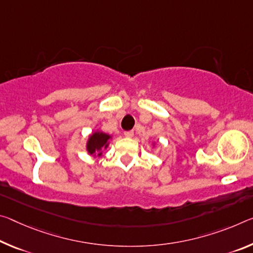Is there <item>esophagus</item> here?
Masks as SVG:
<instances>
[{
  "instance_id": "1",
  "label": "esophagus",
  "mask_w": 253,
  "mask_h": 253,
  "mask_svg": "<svg viewBox=\"0 0 253 253\" xmlns=\"http://www.w3.org/2000/svg\"><path fill=\"white\" fill-rule=\"evenodd\" d=\"M124 135H125V137H127V138H131L134 136V131L133 130L125 131V133H124Z\"/></svg>"
}]
</instances>
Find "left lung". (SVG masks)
<instances>
[{
	"mask_svg": "<svg viewBox=\"0 0 253 253\" xmlns=\"http://www.w3.org/2000/svg\"><path fill=\"white\" fill-rule=\"evenodd\" d=\"M155 144H156V143H155V142H153V143H152V145H153V147H154V146H155Z\"/></svg>",
	"mask_w": 253,
	"mask_h": 253,
	"instance_id": "obj_1",
	"label": "left lung"
}]
</instances>
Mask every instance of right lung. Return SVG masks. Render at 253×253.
<instances>
[{
  "mask_svg": "<svg viewBox=\"0 0 253 253\" xmlns=\"http://www.w3.org/2000/svg\"><path fill=\"white\" fill-rule=\"evenodd\" d=\"M112 139V136L105 133L102 130H95L89 135L86 139L85 150L87 153L97 158V156H101L103 154V150H107L109 146L110 141Z\"/></svg>",
  "mask_w": 253,
  "mask_h": 253,
  "instance_id": "add662e5",
  "label": "right lung"
}]
</instances>
